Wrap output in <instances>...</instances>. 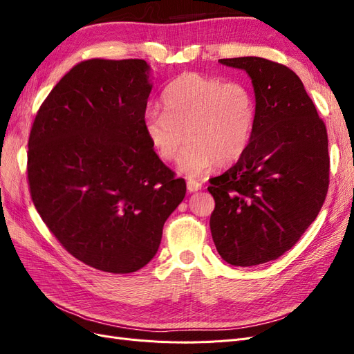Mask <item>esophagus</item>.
Returning <instances> with one entry per match:
<instances>
[{"instance_id":"34e87169","label":"esophagus","mask_w":354,"mask_h":354,"mask_svg":"<svg viewBox=\"0 0 354 354\" xmlns=\"http://www.w3.org/2000/svg\"><path fill=\"white\" fill-rule=\"evenodd\" d=\"M186 186H187V190L190 192V194H194V192H198L202 189V183H199V181H196V180H192V178L187 180Z\"/></svg>"}]
</instances>
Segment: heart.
<instances>
[{"instance_id": "heart-1", "label": "heart", "mask_w": 354, "mask_h": 354, "mask_svg": "<svg viewBox=\"0 0 354 354\" xmlns=\"http://www.w3.org/2000/svg\"><path fill=\"white\" fill-rule=\"evenodd\" d=\"M162 106L164 111L145 113V134L165 162L178 156L187 138L177 168L189 177L238 162L248 151L259 118L248 85L195 72L168 84Z\"/></svg>"}]
</instances>
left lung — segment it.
I'll return each mask as SVG.
<instances>
[{
    "mask_svg": "<svg viewBox=\"0 0 354 354\" xmlns=\"http://www.w3.org/2000/svg\"><path fill=\"white\" fill-rule=\"evenodd\" d=\"M218 62L248 73L259 118L248 151L209 180V227L224 261L251 267L279 259L317 217L329 185L328 134L289 68L254 56Z\"/></svg>",
    "mask_w": 354,
    "mask_h": 354,
    "instance_id": "obj_1",
    "label": "left lung"
}]
</instances>
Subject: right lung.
<instances>
[{
  "label": "right lung",
  "instance_id": "obj_1",
  "mask_svg": "<svg viewBox=\"0 0 354 354\" xmlns=\"http://www.w3.org/2000/svg\"><path fill=\"white\" fill-rule=\"evenodd\" d=\"M153 82L142 59L78 63L47 95L28 143L39 216L75 259L109 273L151 261L186 195L149 143L143 118Z\"/></svg>",
  "mask_w": 354,
  "mask_h": 354
}]
</instances>
